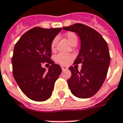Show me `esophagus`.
<instances>
[{"label":"esophagus","mask_w":123,"mask_h":123,"mask_svg":"<svg viewBox=\"0 0 123 123\" xmlns=\"http://www.w3.org/2000/svg\"><path fill=\"white\" fill-rule=\"evenodd\" d=\"M61 68H62V71H65V70H67L68 69V67H66V66H61Z\"/></svg>","instance_id":"34e87169"}]
</instances>
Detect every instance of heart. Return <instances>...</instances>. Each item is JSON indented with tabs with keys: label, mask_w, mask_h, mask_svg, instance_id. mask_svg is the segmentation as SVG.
Instances as JSON below:
<instances>
[{
	"label": "heart",
	"mask_w": 123,
	"mask_h": 123,
	"mask_svg": "<svg viewBox=\"0 0 123 123\" xmlns=\"http://www.w3.org/2000/svg\"><path fill=\"white\" fill-rule=\"evenodd\" d=\"M65 37L68 42L72 45L77 42V37L76 35L73 33H68L65 34ZM55 44H56V40H54L51 42V49L54 51L55 47ZM73 58V55L71 54H59L56 55L55 57V61L61 65H66L71 61V60Z\"/></svg>",
	"instance_id": "1"
}]
</instances>
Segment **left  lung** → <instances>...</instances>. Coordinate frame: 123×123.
<instances>
[{"mask_svg":"<svg viewBox=\"0 0 123 123\" xmlns=\"http://www.w3.org/2000/svg\"><path fill=\"white\" fill-rule=\"evenodd\" d=\"M76 33L81 40V49L74 64L82 63L81 72L69 67L72 76L68 80L71 92L76 98H89L102 87L110 65L109 47L103 37L95 30L81 24L63 27Z\"/></svg>","mask_w":123,"mask_h":123,"instance_id":"8db88e82","label":"left lung"}]
</instances>
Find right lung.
<instances>
[{
    "label": "right lung",
    "mask_w": 123,
    "mask_h": 123,
    "mask_svg": "<svg viewBox=\"0 0 123 123\" xmlns=\"http://www.w3.org/2000/svg\"><path fill=\"white\" fill-rule=\"evenodd\" d=\"M62 28L35 27L25 33L14 46L12 58L13 76L25 95L37 102L45 101L52 95L62 69L50 59L51 42ZM51 64L48 71L41 67Z\"/></svg>",
    "instance_id": "obj_1"
}]
</instances>
